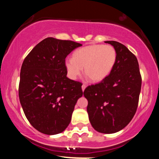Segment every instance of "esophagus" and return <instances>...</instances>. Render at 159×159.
<instances>
[{
    "instance_id": "1",
    "label": "esophagus",
    "mask_w": 159,
    "mask_h": 159,
    "mask_svg": "<svg viewBox=\"0 0 159 159\" xmlns=\"http://www.w3.org/2000/svg\"><path fill=\"white\" fill-rule=\"evenodd\" d=\"M86 87H87V85L84 84H82V87H81V88H82V91H84L85 88H86Z\"/></svg>"
}]
</instances>
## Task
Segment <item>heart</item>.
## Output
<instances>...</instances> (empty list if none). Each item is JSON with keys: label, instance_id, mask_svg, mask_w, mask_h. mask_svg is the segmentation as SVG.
I'll return each mask as SVG.
<instances>
[{"label": "heart", "instance_id": "heart-1", "mask_svg": "<svg viewBox=\"0 0 159 159\" xmlns=\"http://www.w3.org/2000/svg\"><path fill=\"white\" fill-rule=\"evenodd\" d=\"M116 61V52L112 45L96 44L76 50L73 58L65 60V67L69 78L75 80L82 71L93 82L105 79L114 68Z\"/></svg>", "mask_w": 159, "mask_h": 159}]
</instances>
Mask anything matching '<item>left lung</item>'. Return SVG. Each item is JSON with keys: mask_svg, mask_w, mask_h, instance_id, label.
<instances>
[{"mask_svg": "<svg viewBox=\"0 0 159 159\" xmlns=\"http://www.w3.org/2000/svg\"><path fill=\"white\" fill-rule=\"evenodd\" d=\"M116 49V61L107 77L88 86L84 96L88 101L89 120L97 132L112 134L130 123L138 108L141 76L137 57L125 45L105 41Z\"/></svg>", "mask_w": 159, "mask_h": 159, "instance_id": "left-lung-1", "label": "left lung"}]
</instances>
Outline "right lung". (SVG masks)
<instances>
[{"label": "right lung", "mask_w": 159, "mask_h": 159, "mask_svg": "<svg viewBox=\"0 0 159 159\" xmlns=\"http://www.w3.org/2000/svg\"><path fill=\"white\" fill-rule=\"evenodd\" d=\"M81 44L53 37L43 39L24 60L19 96L27 119L36 130L57 134L66 129L82 84L66 77L65 59Z\"/></svg>", "instance_id": "1"}]
</instances>
